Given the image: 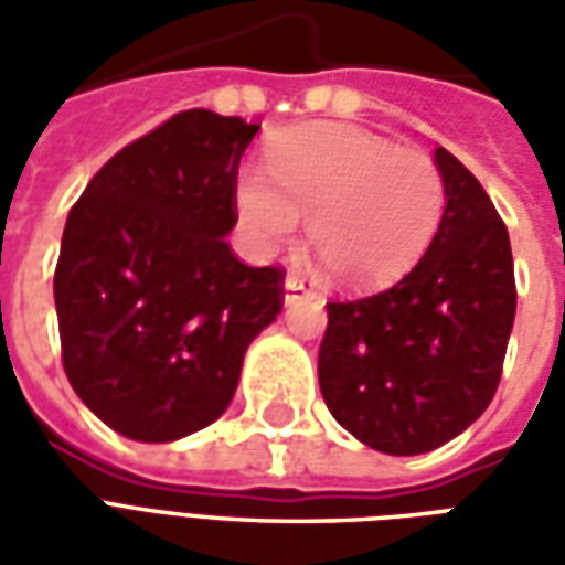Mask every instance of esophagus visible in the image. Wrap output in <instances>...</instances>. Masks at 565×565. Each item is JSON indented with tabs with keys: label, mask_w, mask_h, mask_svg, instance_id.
<instances>
[{
	"label": "esophagus",
	"mask_w": 565,
	"mask_h": 565,
	"mask_svg": "<svg viewBox=\"0 0 565 565\" xmlns=\"http://www.w3.org/2000/svg\"><path fill=\"white\" fill-rule=\"evenodd\" d=\"M302 299H315V294L299 278H287L284 281V306H294V302H302Z\"/></svg>",
	"instance_id": "obj_1"
}]
</instances>
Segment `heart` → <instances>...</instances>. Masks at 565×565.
<instances>
[{
	"mask_svg": "<svg viewBox=\"0 0 565 565\" xmlns=\"http://www.w3.org/2000/svg\"><path fill=\"white\" fill-rule=\"evenodd\" d=\"M269 178L235 181V217L257 254L306 223L308 247L335 287L372 294L424 257L445 211V181L424 150L396 148L366 129L306 124L269 141Z\"/></svg>",
	"mask_w": 565,
	"mask_h": 565,
	"instance_id": "heart-1",
	"label": "heart"
}]
</instances>
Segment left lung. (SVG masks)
I'll return each mask as SVG.
<instances>
[{"instance_id":"left-lung-1","label":"left lung","mask_w":565,"mask_h":565,"mask_svg":"<svg viewBox=\"0 0 565 565\" xmlns=\"http://www.w3.org/2000/svg\"><path fill=\"white\" fill-rule=\"evenodd\" d=\"M445 211L417 266L384 294L330 302L318 379L330 415L369 448L415 457L484 415L514 327L505 223L466 166L436 148Z\"/></svg>"}]
</instances>
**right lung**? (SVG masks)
<instances>
[{
  "mask_svg": "<svg viewBox=\"0 0 565 565\" xmlns=\"http://www.w3.org/2000/svg\"><path fill=\"white\" fill-rule=\"evenodd\" d=\"M257 124L181 111L93 174L68 211L54 302L81 403L132 441H174L230 408L247 344L281 315V269L226 245Z\"/></svg>",
  "mask_w": 565,
  "mask_h": 565,
  "instance_id": "right-lung-1",
  "label": "right lung"
}]
</instances>
